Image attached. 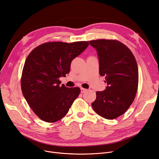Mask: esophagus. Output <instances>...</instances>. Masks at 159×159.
Instances as JSON below:
<instances>
[{"instance_id":"esophagus-1","label":"esophagus","mask_w":159,"mask_h":159,"mask_svg":"<svg viewBox=\"0 0 159 159\" xmlns=\"http://www.w3.org/2000/svg\"><path fill=\"white\" fill-rule=\"evenodd\" d=\"M86 89H83V88H81L80 89V92H81V93H84L85 92H86Z\"/></svg>"}]
</instances>
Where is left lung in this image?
<instances>
[{
  "mask_svg": "<svg viewBox=\"0 0 159 159\" xmlns=\"http://www.w3.org/2000/svg\"><path fill=\"white\" fill-rule=\"evenodd\" d=\"M97 50L99 75L105 76L106 89L96 92L92 103L95 112L112 120L124 114L134 102L138 86V64L131 50L116 40H90Z\"/></svg>",
  "mask_w": 159,
  "mask_h": 159,
  "instance_id": "left-lung-1",
  "label": "left lung"
}]
</instances>
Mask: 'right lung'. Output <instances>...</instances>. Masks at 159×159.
I'll return each instance as SVG.
<instances>
[{"label": "right lung", "instance_id": "1", "mask_svg": "<svg viewBox=\"0 0 159 159\" xmlns=\"http://www.w3.org/2000/svg\"><path fill=\"white\" fill-rule=\"evenodd\" d=\"M89 45L87 41L46 43L27 56L21 75V91L29 107L42 120L55 122L61 119L79 96V87L60 85L59 79L69 73L72 60Z\"/></svg>", "mask_w": 159, "mask_h": 159}]
</instances>
